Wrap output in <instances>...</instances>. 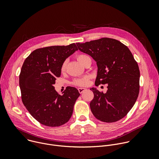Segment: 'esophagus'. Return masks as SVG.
I'll use <instances>...</instances> for the list:
<instances>
[{"mask_svg":"<svg viewBox=\"0 0 159 159\" xmlns=\"http://www.w3.org/2000/svg\"><path fill=\"white\" fill-rule=\"evenodd\" d=\"M78 90H79V93L82 94V93H83L84 91H85V90H87V89L83 88V87H80V88L78 89Z\"/></svg>","mask_w":159,"mask_h":159,"instance_id":"1","label":"esophagus"}]
</instances>
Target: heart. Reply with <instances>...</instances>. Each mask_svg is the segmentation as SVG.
<instances>
[{
	"label": "heart",
	"instance_id": "1",
	"mask_svg": "<svg viewBox=\"0 0 159 159\" xmlns=\"http://www.w3.org/2000/svg\"><path fill=\"white\" fill-rule=\"evenodd\" d=\"M89 58L90 57L88 55H85V54H80L77 56V60L82 65H84L85 61H86V60ZM65 69H66V61H65L61 66V71L64 72L65 70ZM89 82V76H85V77H83L81 78L76 79L73 81V84L77 86H85V85H88Z\"/></svg>",
	"mask_w": 159,
	"mask_h": 159
}]
</instances>
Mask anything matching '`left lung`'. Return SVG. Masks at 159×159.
<instances>
[{
    "instance_id": "1",
    "label": "left lung",
    "mask_w": 159,
    "mask_h": 159,
    "mask_svg": "<svg viewBox=\"0 0 159 159\" xmlns=\"http://www.w3.org/2000/svg\"><path fill=\"white\" fill-rule=\"evenodd\" d=\"M83 53L91 56L98 67L95 85L107 84L106 93L90 88L94 98L90 107L94 116L106 123L124 118L137 101L140 90V70L129 48L109 38L76 43Z\"/></svg>"
}]
</instances>
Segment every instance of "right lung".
<instances>
[{
    "instance_id": "obj_1",
    "label": "right lung",
    "mask_w": 159,
    "mask_h": 159,
    "mask_svg": "<svg viewBox=\"0 0 159 159\" xmlns=\"http://www.w3.org/2000/svg\"><path fill=\"white\" fill-rule=\"evenodd\" d=\"M78 48L75 43L34 50L25 60L19 75L22 103L31 116L45 126H60L71 118L80 94L67 87L60 95L53 84L61 75V66Z\"/></svg>"
}]
</instances>
